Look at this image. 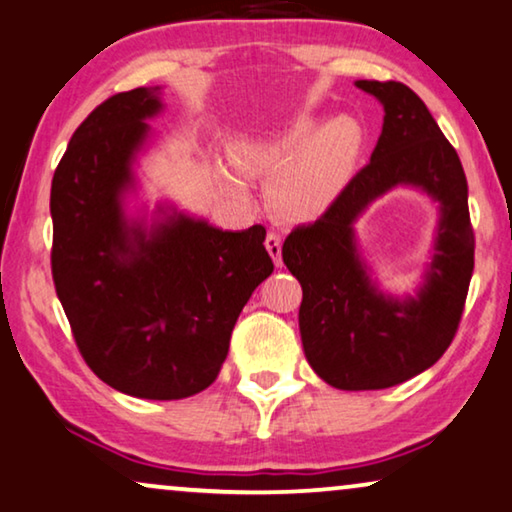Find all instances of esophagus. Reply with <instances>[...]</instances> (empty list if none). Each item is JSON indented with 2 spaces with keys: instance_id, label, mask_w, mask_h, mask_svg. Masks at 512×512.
<instances>
[{
  "instance_id": "1",
  "label": "esophagus",
  "mask_w": 512,
  "mask_h": 512,
  "mask_svg": "<svg viewBox=\"0 0 512 512\" xmlns=\"http://www.w3.org/2000/svg\"><path fill=\"white\" fill-rule=\"evenodd\" d=\"M264 245H267L271 260H274L276 264H281V248H283V241L281 236L276 234V231H269L267 238H264Z\"/></svg>"
}]
</instances>
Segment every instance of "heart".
Segmentation results:
<instances>
[{
    "mask_svg": "<svg viewBox=\"0 0 512 512\" xmlns=\"http://www.w3.org/2000/svg\"><path fill=\"white\" fill-rule=\"evenodd\" d=\"M363 126L353 117L318 124L297 114L274 131L238 142L234 163L245 177H271L269 206L290 222H311L325 213L349 185L363 152ZM234 192L241 180L227 177Z\"/></svg>",
    "mask_w": 512,
    "mask_h": 512,
    "instance_id": "heart-1",
    "label": "heart"
}]
</instances>
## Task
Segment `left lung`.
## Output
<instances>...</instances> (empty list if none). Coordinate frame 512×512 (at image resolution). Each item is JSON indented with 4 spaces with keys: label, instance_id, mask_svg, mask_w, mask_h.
Returning <instances> with one entry per match:
<instances>
[{
    "label": "left lung",
    "instance_id": "8db88e82",
    "mask_svg": "<svg viewBox=\"0 0 512 512\" xmlns=\"http://www.w3.org/2000/svg\"><path fill=\"white\" fill-rule=\"evenodd\" d=\"M384 105L370 163L313 224L292 229L283 262L302 285L299 332L309 365L330 386L377 391L438 363L459 330L475 264L468 182L424 100L400 81H356ZM398 184L441 203L436 255L417 298L379 293L355 250L352 222Z\"/></svg>",
    "mask_w": 512,
    "mask_h": 512
}]
</instances>
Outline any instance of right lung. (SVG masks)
Here are the masks:
<instances>
[{"instance_id": "1", "label": "right lung", "mask_w": 512, "mask_h": 512, "mask_svg": "<svg viewBox=\"0 0 512 512\" xmlns=\"http://www.w3.org/2000/svg\"><path fill=\"white\" fill-rule=\"evenodd\" d=\"M156 91L112 95L74 131L51 182V271L86 365L126 395L180 400L217 379L238 313L274 262L262 224L126 220L121 196L145 119L161 112Z\"/></svg>"}]
</instances>
